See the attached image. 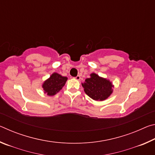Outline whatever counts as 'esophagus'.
<instances>
[{
    "label": "esophagus",
    "mask_w": 155,
    "mask_h": 155,
    "mask_svg": "<svg viewBox=\"0 0 155 155\" xmlns=\"http://www.w3.org/2000/svg\"><path fill=\"white\" fill-rule=\"evenodd\" d=\"M75 78H76V79H77V80H80V78H81V77H80V76H79V75H78V76H77V77H75Z\"/></svg>",
    "instance_id": "34e87169"
}]
</instances>
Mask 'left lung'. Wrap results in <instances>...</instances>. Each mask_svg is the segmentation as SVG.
Returning <instances> with one entry per match:
<instances>
[{"instance_id": "8db88e82", "label": "left lung", "mask_w": 155, "mask_h": 155, "mask_svg": "<svg viewBox=\"0 0 155 155\" xmlns=\"http://www.w3.org/2000/svg\"><path fill=\"white\" fill-rule=\"evenodd\" d=\"M91 77L85 79L82 83L84 91L87 96L94 101H104L111 95L113 91L112 84L109 80L100 77L95 73L90 74Z\"/></svg>"}]
</instances>
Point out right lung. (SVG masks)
<instances>
[{
  "mask_svg": "<svg viewBox=\"0 0 155 155\" xmlns=\"http://www.w3.org/2000/svg\"><path fill=\"white\" fill-rule=\"evenodd\" d=\"M68 78L62 77L57 73H53L48 79H47L42 85L44 92L48 96H53L64 87Z\"/></svg>",
  "mask_w": 155,
  "mask_h": 155,
  "instance_id": "1",
  "label": "right lung"
}]
</instances>
